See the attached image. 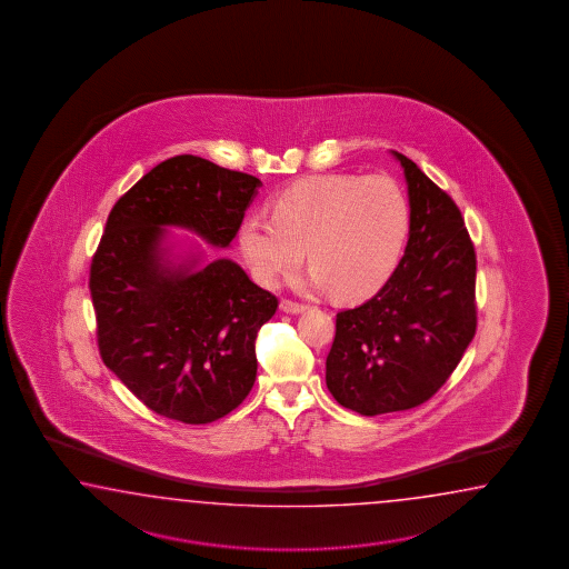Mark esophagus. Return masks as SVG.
Listing matches in <instances>:
<instances>
[{
    "instance_id": "1",
    "label": "esophagus",
    "mask_w": 569,
    "mask_h": 569,
    "mask_svg": "<svg viewBox=\"0 0 569 569\" xmlns=\"http://www.w3.org/2000/svg\"><path fill=\"white\" fill-rule=\"evenodd\" d=\"M280 309H282L284 313L299 315L302 313V311H307V305L289 301V299H282V301H280Z\"/></svg>"
}]
</instances>
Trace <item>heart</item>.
<instances>
[{
  "instance_id": "obj_1",
  "label": "heart",
  "mask_w": 569,
  "mask_h": 569,
  "mask_svg": "<svg viewBox=\"0 0 569 569\" xmlns=\"http://www.w3.org/2000/svg\"><path fill=\"white\" fill-rule=\"evenodd\" d=\"M407 233L409 203L390 177L317 174L277 194L272 218L243 219L240 248L267 287L301 267L307 248L309 284L358 301L387 282Z\"/></svg>"
}]
</instances>
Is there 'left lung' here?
Instances as JSON below:
<instances>
[{
	"instance_id": "1",
	"label": "left lung",
	"mask_w": 569,
	"mask_h": 569,
	"mask_svg": "<svg viewBox=\"0 0 569 569\" xmlns=\"http://www.w3.org/2000/svg\"><path fill=\"white\" fill-rule=\"evenodd\" d=\"M405 256L370 301L336 317L326 382L341 407L407 411L446 385L476 333V252L460 209L411 158Z\"/></svg>"
}]
</instances>
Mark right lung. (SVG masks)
<instances>
[{"instance_id": "add662e5", "label": "right lung", "mask_w": 569, "mask_h": 569, "mask_svg": "<svg viewBox=\"0 0 569 569\" xmlns=\"http://www.w3.org/2000/svg\"><path fill=\"white\" fill-rule=\"evenodd\" d=\"M262 182L193 154L146 172L109 213L89 289L101 360L150 411L187 425L233 411L256 380V336L279 299L228 258L172 264L167 226L230 248Z\"/></svg>"}]
</instances>
